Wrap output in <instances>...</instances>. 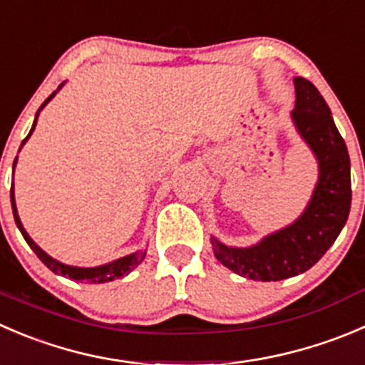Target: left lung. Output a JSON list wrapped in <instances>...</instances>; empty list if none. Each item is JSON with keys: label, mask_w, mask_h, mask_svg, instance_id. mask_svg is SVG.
<instances>
[{"label": "left lung", "mask_w": 365, "mask_h": 365, "mask_svg": "<svg viewBox=\"0 0 365 365\" xmlns=\"http://www.w3.org/2000/svg\"><path fill=\"white\" fill-rule=\"evenodd\" d=\"M294 87L292 123L319 165V180L305 212L250 247L225 246L212 237L215 258L250 280H285L312 267L344 228L351 207V164L330 107L312 81L296 76Z\"/></svg>", "instance_id": "8db88e82"}]
</instances>
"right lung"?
I'll list each match as a JSON object with an SVG mask.
<instances>
[{"instance_id":"add662e5","label":"right lung","mask_w":365,"mask_h":365,"mask_svg":"<svg viewBox=\"0 0 365 365\" xmlns=\"http://www.w3.org/2000/svg\"><path fill=\"white\" fill-rule=\"evenodd\" d=\"M63 85V83H62ZM60 85V87H62ZM58 87V88H60ZM56 88V91H58ZM55 93L51 94V96L48 98V100L44 101V103L41 105V108H38V112L42 110V108L46 107V105L49 103V100H51L53 96L56 94ZM38 112L35 114V121L34 125H31V130L30 133L26 135V139L21 143V146H23L24 143H26L28 139H30V135L34 133L35 130V125H37V118H38ZM17 164V157L16 160H14V168H16ZM10 203H12V212H14V219H16V225L17 228H19V232L23 233L24 240L28 242V246L31 247V250L35 251V255H37L38 258L42 260V264L46 265L48 269H51L55 274H62V277H69L71 280H80V282H88V284H105V282H112V280H118V278L125 277V274H128L130 271H133V269L137 267V265L140 264V262L144 260V257H146V251H135V253L132 255H126V257H121L118 258V260L114 262H108V264H103V265H98V267H76V265H67V264H62V262L55 260L53 257H49L48 253H46L42 247H38L37 244L34 242V239H31L30 235H28V232L24 230L23 222H21L19 219V214H17V207H16V197H14V182H12V187H10Z\"/></svg>"}]
</instances>
